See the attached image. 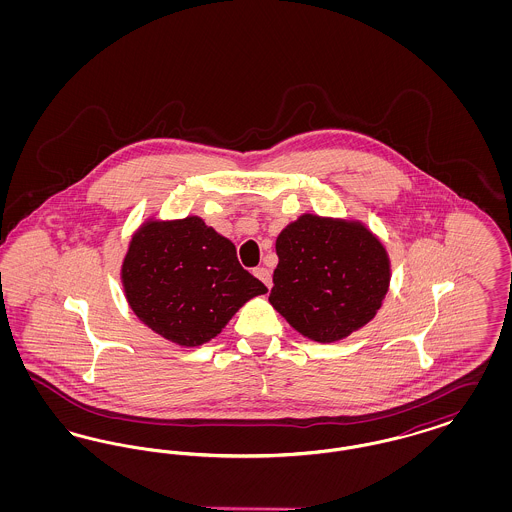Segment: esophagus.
Instances as JSON below:
<instances>
[{
    "instance_id": "34e87169",
    "label": "esophagus",
    "mask_w": 512,
    "mask_h": 512,
    "mask_svg": "<svg viewBox=\"0 0 512 512\" xmlns=\"http://www.w3.org/2000/svg\"><path fill=\"white\" fill-rule=\"evenodd\" d=\"M253 274H255V276L265 284V286H267L268 290L272 288V276H270V270H268V268H255V270H253Z\"/></svg>"
}]
</instances>
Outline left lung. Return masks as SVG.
Returning <instances> with one entry per match:
<instances>
[{"instance_id": "left-lung-1", "label": "left lung", "mask_w": 512, "mask_h": 512, "mask_svg": "<svg viewBox=\"0 0 512 512\" xmlns=\"http://www.w3.org/2000/svg\"><path fill=\"white\" fill-rule=\"evenodd\" d=\"M270 305L309 340L332 343L363 328L390 288V257L357 220L301 215L276 238Z\"/></svg>"}]
</instances>
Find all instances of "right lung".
Here are the masks:
<instances>
[{
	"instance_id": "right-lung-1",
	"label": "right lung",
	"mask_w": 512,
	"mask_h": 512,
	"mask_svg": "<svg viewBox=\"0 0 512 512\" xmlns=\"http://www.w3.org/2000/svg\"><path fill=\"white\" fill-rule=\"evenodd\" d=\"M121 280L134 315L184 347L213 340L245 301L267 292L238 263L234 244L199 217L142 224Z\"/></svg>"
}]
</instances>
